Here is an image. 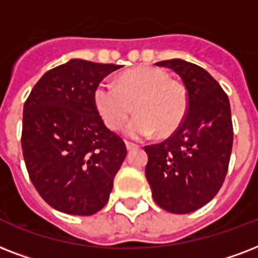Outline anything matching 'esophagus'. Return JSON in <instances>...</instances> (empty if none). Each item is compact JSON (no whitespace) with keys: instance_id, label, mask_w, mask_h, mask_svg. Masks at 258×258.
<instances>
[{"instance_id":"obj_1","label":"esophagus","mask_w":258,"mask_h":258,"mask_svg":"<svg viewBox=\"0 0 258 258\" xmlns=\"http://www.w3.org/2000/svg\"><path fill=\"white\" fill-rule=\"evenodd\" d=\"M125 145H126V149H127V151H132V149H136V148L139 147L137 144L131 143V141H125Z\"/></svg>"}]
</instances>
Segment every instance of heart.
Segmentation results:
<instances>
[{
	"label": "heart",
	"mask_w": 258,
	"mask_h": 258,
	"mask_svg": "<svg viewBox=\"0 0 258 258\" xmlns=\"http://www.w3.org/2000/svg\"><path fill=\"white\" fill-rule=\"evenodd\" d=\"M99 114L111 131H119L129 117L137 113L126 126L133 139L172 135L188 111V91L183 82L172 79L165 70L139 67L123 73L117 85L102 82L94 93Z\"/></svg>",
	"instance_id": "obj_1"
}]
</instances>
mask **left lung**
I'll list each match as a JSON object with an SVG mask.
<instances>
[{
    "label": "left lung",
    "mask_w": 258,
    "mask_h": 258,
    "mask_svg": "<svg viewBox=\"0 0 258 258\" xmlns=\"http://www.w3.org/2000/svg\"><path fill=\"white\" fill-rule=\"evenodd\" d=\"M156 64L181 78L189 102L172 136L145 147V176L161 209L188 214L209 203L225 181L233 147L230 103L218 82L199 66L181 59Z\"/></svg>",
    "instance_id": "left-lung-1"
}]
</instances>
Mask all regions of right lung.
Wrapping results in <instances>:
<instances>
[{"label":"right lung","mask_w":258,"mask_h":258,"mask_svg":"<svg viewBox=\"0 0 258 258\" xmlns=\"http://www.w3.org/2000/svg\"><path fill=\"white\" fill-rule=\"evenodd\" d=\"M121 66L73 59L40 78L24 103L21 147L32 183L56 210L95 214L106 205L126 156L107 129L94 93Z\"/></svg>","instance_id":"add662e5"}]
</instances>
